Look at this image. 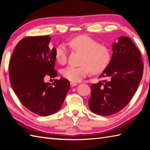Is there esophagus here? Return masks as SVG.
<instances>
[{
	"mask_svg": "<svg viewBox=\"0 0 150 150\" xmlns=\"http://www.w3.org/2000/svg\"><path fill=\"white\" fill-rule=\"evenodd\" d=\"M77 85V84L76 83V82H70V86H71V87H74Z\"/></svg>",
	"mask_w": 150,
	"mask_h": 150,
	"instance_id": "obj_1",
	"label": "esophagus"
}]
</instances>
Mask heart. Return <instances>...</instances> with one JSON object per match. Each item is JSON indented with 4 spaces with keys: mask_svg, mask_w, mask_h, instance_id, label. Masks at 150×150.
<instances>
[{
    "mask_svg": "<svg viewBox=\"0 0 150 150\" xmlns=\"http://www.w3.org/2000/svg\"><path fill=\"white\" fill-rule=\"evenodd\" d=\"M68 45L75 51L82 53L81 66H69L62 70V75L68 80L76 82L81 81L90 73L101 72L109 63L111 52L109 47L104 44H98L92 38L80 35L68 41ZM68 51L64 44H60L55 50V58L60 64L67 61Z\"/></svg>",
    "mask_w": 150,
    "mask_h": 150,
    "instance_id": "obj_1",
    "label": "heart"
}]
</instances>
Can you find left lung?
<instances>
[{"label": "left lung", "instance_id": "1", "mask_svg": "<svg viewBox=\"0 0 150 150\" xmlns=\"http://www.w3.org/2000/svg\"><path fill=\"white\" fill-rule=\"evenodd\" d=\"M144 64L141 52L128 37H120L113 44L109 64L100 77L106 80L91 86L89 108L96 114L109 116L122 110L137 90Z\"/></svg>", "mask_w": 150, "mask_h": 150}]
</instances>
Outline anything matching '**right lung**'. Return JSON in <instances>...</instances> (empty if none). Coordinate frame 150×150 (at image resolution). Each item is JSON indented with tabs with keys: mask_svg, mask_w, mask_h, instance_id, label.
<instances>
[{
	"mask_svg": "<svg viewBox=\"0 0 150 150\" xmlns=\"http://www.w3.org/2000/svg\"><path fill=\"white\" fill-rule=\"evenodd\" d=\"M48 35L27 37L18 42L9 64L11 87L24 106L40 116L58 111L64 101L70 84L60 78L52 84L44 82L46 76H57L55 47L50 49Z\"/></svg>",
	"mask_w": 150,
	"mask_h": 150,
	"instance_id": "right-lung-1",
	"label": "right lung"
}]
</instances>
